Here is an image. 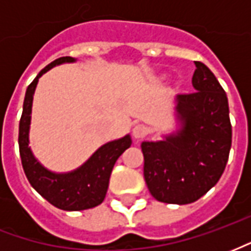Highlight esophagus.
<instances>
[{"mask_svg":"<svg viewBox=\"0 0 251 251\" xmlns=\"http://www.w3.org/2000/svg\"><path fill=\"white\" fill-rule=\"evenodd\" d=\"M148 134V127L145 125H142V124H138L133 127V137L137 138V140H140L142 137H145Z\"/></svg>","mask_w":251,"mask_h":251,"instance_id":"esophagus-1","label":"esophagus"}]
</instances>
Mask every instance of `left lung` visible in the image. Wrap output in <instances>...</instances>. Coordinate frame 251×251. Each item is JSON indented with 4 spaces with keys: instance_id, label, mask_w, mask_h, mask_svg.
I'll list each match as a JSON object with an SVG mask.
<instances>
[{
    "instance_id": "left-lung-1",
    "label": "left lung",
    "mask_w": 251,
    "mask_h": 251,
    "mask_svg": "<svg viewBox=\"0 0 251 251\" xmlns=\"http://www.w3.org/2000/svg\"><path fill=\"white\" fill-rule=\"evenodd\" d=\"M195 93L175 98L176 130L144 141V177L158 201L189 204L221 179L231 148V124L225 90L208 67L195 62Z\"/></svg>"
}]
</instances>
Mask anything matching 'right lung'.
<instances>
[{
    "mask_svg": "<svg viewBox=\"0 0 251 251\" xmlns=\"http://www.w3.org/2000/svg\"><path fill=\"white\" fill-rule=\"evenodd\" d=\"M75 62V57H59L39 72L26 88L19 129L20 156L30 185L52 205L64 211L88 210L100 204L109 188L110 175L115 161L131 145L130 134L106 142L80 167L62 174L50 171L35 157L29 147V129L36 86L39 79L51 68Z\"/></svg>",
    "mask_w": 251,
    "mask_h": 251,
    "instance_id": "1",
    "label": "right lung"
}]
</instances>
